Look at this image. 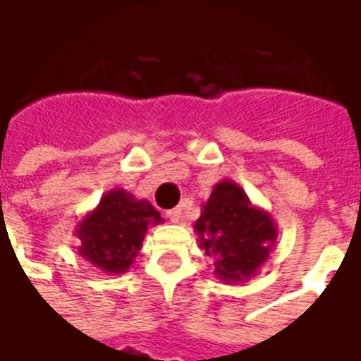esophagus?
I'll use <instances>...</instances> for the list:
<instances>
[{"instance_id": "34e87169", "label": "esophagus", "mask_w": 361, "mask_h": 361, "mask_svg": "<svg viewBox=\"0 0 361 361\" xmlns=\"http://www.w3.org/2000/svg\"><path fill=\"white\" fill-rule=\"evenodd\" d=\"M166 216L170 222H180L181 220V209H172V211L166 212Z\"/></svg>"}]
</instances>
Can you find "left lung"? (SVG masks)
<instances>
[{
	"label": "left lung",
	"mask_w": 361,
	"mask_h": 361,
	"mask_svg": "<svg viewBox=\"0 0 361 361\" xmlns=\"http://www.w3.org/2000/svg\"><path fill=\"white\" fill-rule=\"evenodd\" d=\"M193 228L204 255L212 257V274L228 284L255 276L279 240L271 212L251 203L232 180H222L212 188Z\"/></svg>",
	"instance_id": "8db88e82"
}]
</instances>
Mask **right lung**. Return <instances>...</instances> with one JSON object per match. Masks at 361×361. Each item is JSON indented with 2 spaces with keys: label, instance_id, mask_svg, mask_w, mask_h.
<instances>
[{
  "label": "right lung",
  "instance_id": "1",
  "mask_svg": "<svg viewBox=\"0 0 361 361\" xmlns=\"http://www.w3.org/2000/svg\"><path fill=\"white\" fill-rule=\"evenodd\" d=\"M160 222V212L147 199L114 188L77 222V251L106 274H123L141 251L147 230Z\"/></svg>",
  "mask_w": 361,
  "mask_h": 361
}]
</instances>
